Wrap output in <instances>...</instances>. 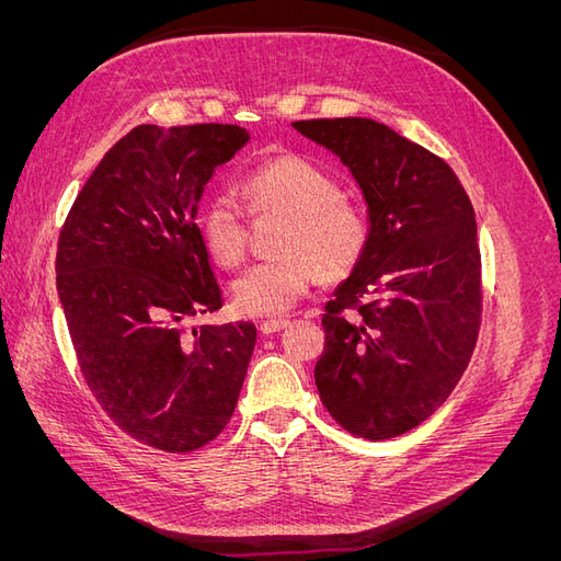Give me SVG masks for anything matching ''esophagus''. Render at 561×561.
I'll return each mask as SVG.
<instances>
[{"label":"esophagus","mask_w":561,"mask_h":561,"mask_svg":"<svg viewBox=\"0 0 561 561\" xmlns=\"http://www.w3.org/2000/svg\"><path fill=\"white\" fill-rule=\"evenodd\" d=\"M285 328H290V320H287V318H271V320L260 322L262 334H274V332H280Z\"/></svg>","instance_id":"obj_1"}]
</instances>
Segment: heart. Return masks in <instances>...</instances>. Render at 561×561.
I'll use <instances>...</instances> for the list:
<instances>
[{
  "instance_id": "heart-1",
  "label": "heart",
  "mask_w": 561,
  "mask_h": 561,
  "mask_svg": "<svg viewBox=\"0 0 561 561\" xmlns=\"http://www.w3.org/2000/svg\"><path fill=\"white\" fill-rule=\"evenodd\" d=\"M254 210L285 215L278 257L250 266L233 283V301L248 316L290 311L320 276L336 280L351 274L367 248L363 213L344 196L332 175L313 161L283 154L245 178ZM198 229L213 260L241 264L245 254V213L231 194L213 196L201 210Z\"/></svg>"
}]
</instances>
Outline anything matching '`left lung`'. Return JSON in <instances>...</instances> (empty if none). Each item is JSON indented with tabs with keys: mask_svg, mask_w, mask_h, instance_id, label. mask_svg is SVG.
Returning <instances> with one entry per match:
<instances>
[{
	"mask_svg": "<svg viewBox=\"0 0 561 561\" xmlns=\"http://www.w3.org/2000/svg\"><path fill=\"white\" fill-rule=\"evenodd\" d=\"M293 128L348 168L367 206V248L320 320V400L353 435H402L445 404L478 339L470 198L443 159L375 118H309Z\"/></svg>",
	"mask_w": 561,
	"mask_h": 561,
	"instance_id": "8db88e82",
	"label": "left lung"
}]
</instances>
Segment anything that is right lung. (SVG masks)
I'll list each match as a JSON object with an SVG mask.
<instances>
[{
  "mask_svg": "<svg viewBox=\"0 0 561 561\" xmlns=\"http://www.w3.org/2000/svg\"><path fill=\"white\" fill-rule=\"evenodd\" d=\"M248 142L229 124L133 128L60 231L58 297L83 377L118 428L163 451L222 433L257 342L252 322L184 330L222 307L196 219L215 168Z\"/></svg>",
  "mask_w": 561,
  "mask_h": 561,
  "instance_id": "add662e5",
  "label": "right lung"
}]
</instances>
